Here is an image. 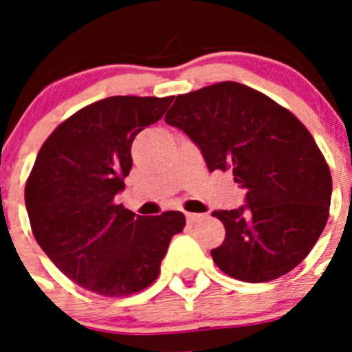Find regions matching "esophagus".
<instances>
[{
	"instance_id": "esophagus-1",
	"label": "esophagus",
	"mask_w": 352,
	"mask_h": 352,
	"mask_svg": "<svg viewBox=\"0 0 352 352\" xmlns=\"http://www.w3.org/2000/svg\"><path fill=\"white\" fill-rule=\"evenodd\" d=\"M203 217H204L203 213H186V220H188V222H190V223L197 222V220H201V219H203Z\"/></svg>"
}]
</instances>
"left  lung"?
I'll list each match as a JSON object with an SVG mask.
<instances>
[{"label": "left lung", "mask_w": 352, "mask_h": 352, "mask_svg": "<svg viewBox=\"0 0 352 352\" xmlns=\"http://www.w3.org/2000/svg\"><path fill=\"white\" fill-rule=\"evenodd\" d=\"M203 151L208 169L231 170L247 206L213 211L226 239L214 264L241 282H270L309 256L329 217L331 173L312 133L289 109L223 80L176 96L166 114Z\"/></svg>", "instance_id": "left-lung-1"}]
</instances>
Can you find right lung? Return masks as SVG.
<instances>
[{
  "instance_id": "right-lung-1",
  "label": "right lung",
  "mask_w": 352,
  "mask_h": 352,
  "mask_svg": "<svg viewBox=\"0 0 352 352\" xmlns=\"http://www.w3.org/2000/svg\"><path fill=\"white\" fill-rule=\"evenodd\" d=\"M173 96H109L72 114L45 139L24 199L36 243L63 275L107 298L157 280L185 214L141 217L114 203L132 169V142Z\"/></svg>"
}]
</instances>
